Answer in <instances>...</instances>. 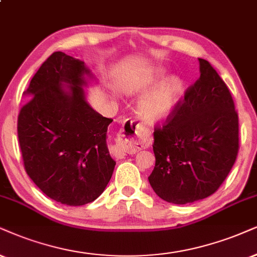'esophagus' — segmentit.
Listing matches in <instances>:
<instances>
[{"instance_id": "esophagus-1", "label": "esophagus", "mask_w": 257, "mask_h": 257, "mask_svg": "<svg viewBox=\"0 0 257 257\" xmlns=\"http://www.w3.org/2000/svg\"><path fill=\"white\" fill-rule=\"evenodd\" d=\"M148 140L149 134L142 124L135 119H125L118 133L117 144L111 148V153L113 157L123 159L126 154H134L140 149L145 148Z\"/></svg>"}]
</instances>
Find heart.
Segmentation results:
<instances>
[{
  "label": "heart",
  "instance_id": "heart-1",
  "mask_svg": "<svg viewBox=\"0 0 257 257\" xmlns=\"http://www.w3.org/2000/svg\"><path fill=\"white\" fill-rule=\"evenodd\" d=\"M164 76L165 70L161 67L132 74L123 79L122 91L126 95H141L160 82ZM183 90L184 82L180 77L167 78L139 100V116L149 124L165 121L177 106Z\"/></svg>",
  "mask_w": 257,
  "mask_h": 257
}]
</instances>
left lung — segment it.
<instances>
[{"mask_svg":"<svg viewBox=\"0 0 257 257\" xmlns=\"http://www.w3.org/2000/svg\"><path fill=\"white\" fill-rule=\"evenodd\" d=\"M200 77L154 129L149 184L161 199L188 204L218 190L238 153V115L217 71L199 58Z\"/></svg>","mask_w":257,"mask_h":257,"instance_id":"obj_1","label":"left lung"}]
</instances>
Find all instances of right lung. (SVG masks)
Listing matches in <instances>:
<instances>
[{"label":"right lung","mask_w":257,"mask_h":257,"mask_svg":"<svg viewBox=\"0 0 257 257\" xmlns=\"http://www.w3.org/2000/svg\"><path fill=\"white\" fill-rule=\"evenodd\" d=\"M85 74L92 78L84 61L52 53L32 78L18 117L29 178L51 199L70 206L97 199L116 165L106 147L112 119L87 104Z\"/></svg>","instance_id":"1"}]
</instances>
